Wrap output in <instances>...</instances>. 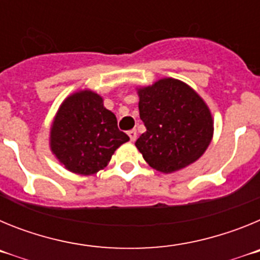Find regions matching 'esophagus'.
<instances>
[{
    "label": "esophagus",
    "instance_id": "obj_1",
    "mask_svg": "<svg viewBox=\"0 0 260 260\" xmlns=\"http://www.w3.org/2000/svg\"><path fill=\"white\" fill-rule=\"evenodd\" d=\"M127 134H128V137H130V141L135 142V139H137V130H135V128H133V130H130Z\"/></svg>",
    "mask_w": 260,
    "mask_h": 260
}]
</instances>
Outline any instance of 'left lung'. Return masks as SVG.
Masks as SVG:
<instances>
[{"label":"left lung","instance_id":"obj_1","mask_svg":"<svg viewBox=\"0 0 260 260\" xmlns=\"http://www.w3.org/2000/svg\"><path fill=\"white\" fill-rule=\"evenodd\" d=\"M138 95L139 116L147 130L135 146L148 165L173 173L197 161L213 135V119L203 99L173 78L142 87Z\"/></svg>","mask_w":260,"mask_h":260}]
</instances>
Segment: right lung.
Instances as JSON below:
<instances>
[{"instance_id": "obj_1", "label": "right lung", "mask_w": 260, "mask_h": 260, "mask_svg": "<svg viewBox=\"0 0 260 260\" xmlns=\"http://www.w3.org/2000/svg\"><path fill=\"white\" fill-rule=\"evenodd\" d=\"M130 138L103 98L84 89L63 100L50 127V150L68 171L91 176L104 169L114 151Z\"/></svg>"}]
</instances>
